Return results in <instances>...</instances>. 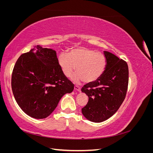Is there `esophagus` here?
<instances>
[{
	"mask_svg": "<svg viewBox=\"0 0 153 153\" xmlns=\"http://www.w3.org/2000/svg\"><path fill=\"white\" fill-rule=\"evenodd\" d=\"M74 89H75V91L80 92V90H81V88L78 85H75V87H74Z\"/></svg>",
	"mask_w": 153,
	"mask_h": 153,
	"instance_id": "esophagus-1",
	"label": "esophagus"
}]
</instances>
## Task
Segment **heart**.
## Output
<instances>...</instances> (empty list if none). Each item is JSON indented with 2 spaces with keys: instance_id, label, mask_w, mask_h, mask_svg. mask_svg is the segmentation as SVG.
<instances>
[{
  "instance_id": "1",
  "label": "heart",
  "mask_w": 153,
  "mask_h": 153,
  "mask_svg": "<svg viewBox=\"0 0 153 153\" xmlns=\"http://www.w3.org/2000/svg\"><path fill=\"white\" fill-rule=\"evenodd\" d=\"M58 60L66 77L70 76L76 68L77 73L72 78L75 83L96 81L103 74L107 64L105 54L87 48L73 49L69 54L62 53Z\"/></svg>"
}]
</instances>
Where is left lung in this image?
<instances>
[{"label": "left lung", "instance_id": "left-lung-1", "mask_svg": "<svg viewBox=\"0 0 153 153\" xmlns=\"http://www.w3.org/2000/svg\"><path fill=\"white\" fill-rule=\"evenodd\" d=\"M107 60L105 70L96 81L82 87L89 101L82 112L90 121L101 123L117 112L126 95L129 71L126 61L105 51Z\"/></svg>", "mask_w": 153, "mask_h": 153}]
</instances>
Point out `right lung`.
<instances>
[{"label":"right lung","instance_id":"1","mask_svg":"<svg viewBox=\"0 0 153 153\" xmlns=\"http://www.w3.org/2000/svg\"><path fill=\"white\" fill-rule=\"evenodd\" d=\"M11 87L16 103L25 114L45 119L64 94L73 91L74 84L63 74L56 52L37 45L18 59Z\"/></svg>","mask_w":153,"mask_h":153}]
</instances>
